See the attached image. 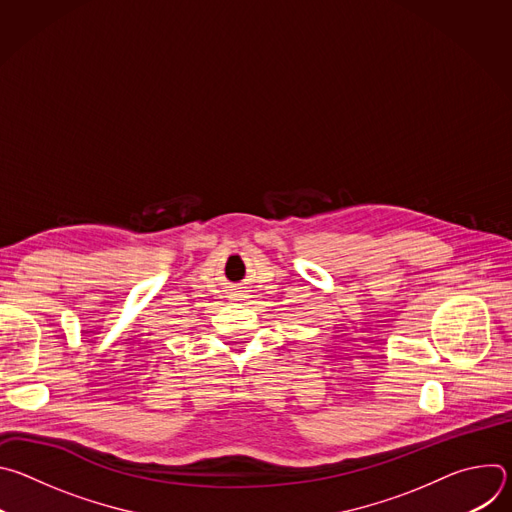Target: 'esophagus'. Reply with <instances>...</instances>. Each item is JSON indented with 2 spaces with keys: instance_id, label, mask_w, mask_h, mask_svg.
Masks as SVG:
<instances>
[{
  "instance_id": "esophagus-1",
  "label": "esophagus",
  "mask_w": 512,
  "mask_h": 512,
  "mask_svg": "<svg viewBox=\"0 0 512 512\" xmlns=\"http://www.w3.org/2000/svg\"><path fill=\"white\" fill-rule=\"evenodd\" d=\"M245 296H247V294H243V291H235V296H233V298H235V300H243Z\"/></svg>"
}]
</instances>
